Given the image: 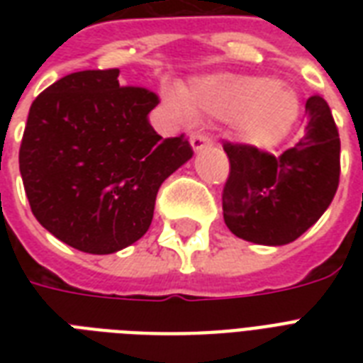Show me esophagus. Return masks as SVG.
<instances>
[{
    "instance_id": "1",
    "label": "esophagus",
    "mask_w": 363,
    "mask_h": 363,
    "mask_svg": "<svg viewBox=\"0 0 363 363\" xmlns=\"http://www.w3.org/2000/svg\"><path fill=\"white\" fill-rule=\"evenodd\" d=\"M190 145H192L194 152H199V150L211 147V139L207 135H203V133H192L190 135Z\"/></svg>"
}]
</instances>
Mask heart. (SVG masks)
<instances>
[{"label":"heart","mask_w":363,"mask_h":363,"mask_svg":"<svg viewBox=\"0 0 363 363\" xmlns=\"http://www.w3.org/2000/svg\"><path fill=\"white\" fill-rule=\"evenodd\" d=\"M165 104L181 121L194 115L233 121L235 137L254 148L279 145L299 115V99L292 88L256 75L198 77L182 88L181 96L167 94Z\"/></svg>","instance_id":"obj_1"}]
</instances>
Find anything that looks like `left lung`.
<instances>
[{"label":"left lung","mask_w":363,"mask_h":363,"mask_svg":"<svg viewBox=\"0 0 363 363\" xmlns=\"http://www.w3.org/2000/svg\"><path fill=\"white\" fill-rule=\"evenodd\" d=\"M230 177L222 194L224 222L245 241L281 247L296 241L330 207L339 186V141L322 96L305 104V125L279 156L248 145H224Z\"/></svg>","instance_id":"obj_1"}]
</instances>
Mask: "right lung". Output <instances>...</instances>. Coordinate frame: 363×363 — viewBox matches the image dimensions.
Instances as JSON below:
<instances>
[{"label": "right lung", "instance_id": "add662e5", "mask_svg": "<svg viewBox=\"0 0 363 363\" xmlns=\"http://www.w3.org/2000/svg\"><path fill=\"white\" fill-rule=\"evenodd\" d=\"M118 69L65 75L31 104L18 164L31 213L65 245L113 254L147 233L162 182L192 158L148 122L158 96Z\"/></svg>", "mask_w": 363, "mask_h": 363}]
</instances>
